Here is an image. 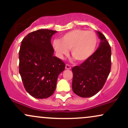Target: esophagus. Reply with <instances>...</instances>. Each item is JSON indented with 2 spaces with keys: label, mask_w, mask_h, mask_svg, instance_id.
<instances>
[{
  "label": "esophagus",
  "mask_w": 128,
  "mask_h": 128,
  "mask_svg": "<svg viewBox=\"0 0 128 128\" xmlns=\"http://www.w3.org/2000/svg\"><path fill=\"white\" fill-rule=\"evenodd\" d=\"M66 68L67 69V70H70V69L71 68V66H70V65H68V64H66Z\"/></svg>",
  "instance_id": "obj_1"
}]
</instances>
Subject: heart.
Wrapping results in <instances>:
<instances>
[{
	"instance_id": "b5f03b06",
	"label": "heart",
	"mask_w": 128,
	"mask_h": 128,
	"mask_svg": "<svg viewBox=\"0 0 128 128\" xmlns=\"http://www.w3.org/2000/svg\"><path fill=\"white\" fill-rule=\"evenodd\" d=\"M98 43V36L94 32L84 29H74L65 34L61 40H55L53 47L61 59L67 55L69 49L78 61L88 60L96 50Z\"/></svg>"
}]
</instances>
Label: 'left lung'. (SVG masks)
<instances>
[{
  "label": "left lung",
  "instance_id": "obj_1",
  "mask_svg": "<svg viewBox=\"0 0 128 128\" xmlns=\"http://www.w3.org/2000/svg\"><path fill=\"white\" fill-rule=\"evenodd\" d=\"M97 33L100 39L98 49L88 59L72 69L73 91L82 98H90L98 93L111 71V46L100 32Z\"/></svg>",
  "mask_w": 128,
  "mask_h": 128
}]
</instances>
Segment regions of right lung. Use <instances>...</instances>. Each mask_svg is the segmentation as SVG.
I'll use <instances>...</instances> for the list:
<instances>
[{
  "instance_id": "right-lung-1",
  "label": "right lung",
  "mask_w": 128,
  "mask_h": 128,
  "mask_svg": "<svg viewBox=\"0 0 128 128\" xmlns=\"http://www.w3.org/2000/svg\"><path fill=\"white\" fill-rule=\"evenodd\" d=\"M57 31L39 29L28 34L19 50V73L25 90L36 99H46L55 92L58 76L66 64L54 56L51 38Z\"/></svg>"
}]
</instances>
